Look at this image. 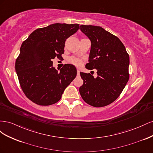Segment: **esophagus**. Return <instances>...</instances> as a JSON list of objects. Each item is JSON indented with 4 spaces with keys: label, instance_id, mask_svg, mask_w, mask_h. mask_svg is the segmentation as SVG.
<instances>
[{
    "label": "esophagus",
    "instance_id": "esophagus-1",
    "mask_svg": "<svg viewBox=\"0 0 153 153\" xmlns=\"http://www.w3.org/2000/svg\"><path fill=\"white\" fill-rule=\"evenodd\" d=\"M80 69H77V74H78V75H79V74H80Z\"/></svg>",
    "mask_w": 153,
    "mask_h": 153
}]
</instances>
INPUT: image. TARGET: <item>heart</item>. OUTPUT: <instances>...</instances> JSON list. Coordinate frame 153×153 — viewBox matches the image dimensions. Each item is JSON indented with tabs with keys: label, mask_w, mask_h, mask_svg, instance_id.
Returning <instances> with one entry per match:
<instances>
[{
	"label": "heart",
	"mask_w": 153,
	"mask_h": 153,
	"mask_svg": "<svg viewBox=\"0 0 153 153\" xmlns=\"http://www.w3.org/2000/svg\"><path fill=\"white\" fill-rule=\"evenodd\" d=\"M69 61L71 64H73V65H75L76 66H78V67H80L82 65V60H80V59H78L76 57H71L70 59H69Z\"/></svg>",
	"instance_id": "b5f03b06"
}]
</instances>
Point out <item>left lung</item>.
<instances>
[{"mask_svg": "<svg viewBox=\"0 0 153 153\" xmlns=\"http://www.w3.org/2000/svg\"><path fill=\"white\" fill-rule=\"evenodd\" d=\"M80 29L91 41L89 62L85 68L97 69V77L80 72L84 84L79 91L85 102L102 107L116 100L129 80V57L117 36L102 27L82 25Z\"/></svg>", "mask_w": 153, "mask_h": 153, "instance_id": "left-lung-1", "label": "left lung"}]
</instances>
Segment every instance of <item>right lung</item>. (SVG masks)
I'll return each mask as SVG.
<instances>
[{
	"label": "right lung",
	"mask_w": 153,
	"mask_h": 153,
	"mask_svg": "<svg viewBox=\"0 0 153 153\" xmlns=\"http://www.w3.org/2000/svg\"><path fill=\"white\" fill-rule=\"evenodd\" d=\"M78 29L77 24L57 23L35 30L22 43L15 70L23 92L32 102L43 106L57 103L75 79V66L66 64L58 71L52 59L62 57L66 39Z\"/></svg>",
	"instance_id": "obj_1"
}]
</instances>
